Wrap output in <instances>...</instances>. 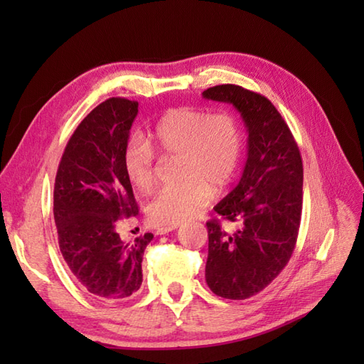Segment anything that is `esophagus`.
Returning a JSON list of instances; mask_svg holds the SVG:
<instances>
[{"label": "esophagus", "instance_id": "1", "mask_svg": "<svg viewBox=\"0 0 364 364\" xmlns=\"http://www.w3.org/2000/svg\"><path fill=\"white\" fill-rule=\"evenodd\" d=\"M176 228H178V225L159 227V228H156V235H167V233H170V231H173V230H176Z\"/></svg>", "mask_w": 364, "mask_h": 364}]
</instances>
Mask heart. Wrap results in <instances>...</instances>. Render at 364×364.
I'll list each match as a JSON object with an SVG mask.
<instances>
[{
	"label": "heart",
	"mask_w": 364,
	"mask_h": 364,
	"mask_svg": "<svg viewBox=\"0 0 364 364\" xmlns=\"http://www.w3.org/2000/svg\"><path fill=\"white\" fill-rule=\"evenodd\" d=\"M242 128L235 114L200 107H173L154 122L149 139L133 137L123 153L125 175L136 189L156 181V151L180 156L183 183L162 189L149 205L156 225H178L194 219L211 203L215 189L233 181L242 153Z\"/></svg>",
	"instance_id": "b5f03b06"
}]
</instances>
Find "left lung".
<instances>
[{
    "mask_svg": "<svg viewBox=\"0 0 364 364\" xmlns=\"http://www.w3.org/2000/svg\"><path fill=\"white\" fill-rule=\"evenodd\" d=\"M214 102L231 103L249 133V153L237 186L214 206L223 220L206 222L210 289L223 299L244 300L272 283L291 259L297 242L304 200V164L288 123L257 92L222 84L203 92Z\"/></svg>",
    "mask_w": 364,
    "mask_h": 364,
    "instance_id": "8db88e82",
    "label": "left lung"
}]
</instances>
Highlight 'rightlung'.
<instances>
[{
  "label": "right lung",
  "instance_id": "right-lung-1",
  "mask_svg": "<svg viewBox=\"0 0 364 364\" xmlns=\"http://www.w3.org/2000/svg\"><path fill=\"white\" fill-rule=\"evenodd\" d=\"M137 102L112 97L75 129L54 181L53 213L60 253L84 291L106 301L127 299L142 284L151 233L123 242L115 223L139 208L123 168Z\"/></svg>",
  "mask_w": 364,
  "mask_h": 364
}]
</instances>
